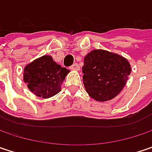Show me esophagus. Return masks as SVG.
Here are the masks:
<instances>
[{"mask_svg": "<svg viewBox=\"0 0 152 152\" xmlns=\"http://www.w3.org/2000/svg\"><path fill=\"white\" fill-rule=\"evenodd\" d=\"M70 69H71L72 70H79L80 67H79L78 63H74L72 66H70Z\"/></svg>", "mask_w": 152, "mask_h": 152, "instance_id": "esophagus-1", "label": "esophagus"}]
</instances>
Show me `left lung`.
<instances>
[{
    "mask_svg": "<svg viewBox=\"0 0 152 152\" xmlns=\"http://www.w3.org/2000/svg\"><path fill=\"white\" fill-rule=\"evenodd\" d=\"M83 80L92 98L105 102L114 98L126 84L131 74L129 62L119 55L96 49L84 57Z\"/></svg>",
    "mask_w": 152,
    "mask_h": 152,
    "instance_id": "8db88e82",
    "label": "left lung"
}]
</instances>
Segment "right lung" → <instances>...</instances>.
<instances>
[{"label": "right lung", "instance_id": "right-lung-1", "mask_svg": "<svg viewBox=\"0 0 152 152\" xmlns=\"http://www.w3.org/2000/svg\"><path fill=\"white\" fill-rule=\"evenodd\" d=\"M68 73L69 70L54 62L50 56H43L25 67L23 79L35 95L48 98L60 92Z\"/></svg>", "mask_w": 152, "mask_h": 152}]
</instances>
